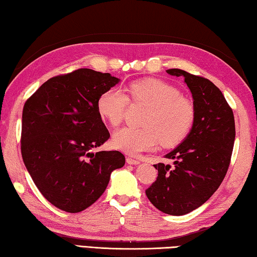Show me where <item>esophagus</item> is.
I'll return each mask as SVG.
<instances>
[{"mask_svg":"<svg viewBox=\"0 0 257 257\" xmlns=\"http://www.w3.org/2000/svg\"><path fill=\"white\" fill-rule=\"evenodd\" d=\"M125 161H127L128 164H133V165H137V164L141 163L138 160H135L133 158H127V160H125Z\"/></svg>","mask_w":257,"mask_h":257,"instance_id":"obj_1","label":"esophagus"}]
</instances>
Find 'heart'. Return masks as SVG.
Returning a JSON list of instances; mask_svg holds the SVG:
<instances>
[{"label": "heart", "instance_id": "1", "mask_svg": "<svg viewBox=\"0 0 257 257\" xmlns=\"http://www.w3.org/2000/svg\"><path fill=\"white\" fill-rule=\"evenodd\" d=\"M133 102L149 106L143 127H124L113 135L114 149L129 155L152 151L160 143L176 146L189 134L195 120V108L188 98L181 96L179 89L160 79L134 81L127 87ZM128 97L122 90L108 88L99 95L96 106L101 118L111 125H118L123 119Z\"/></svg>", "mask_w": 257, "mask_h": 257}]
</instances>
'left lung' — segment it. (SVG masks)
Instances as JSON below:
<instances>
[{"instance_id":"8db88e82","label":"left lung","mask_w":257,"mask_h":257,"mask_svg":"<svg viewBox=\"0 0 257 257\" xmlns=\"http://www.w3.org/2000/svg\"><path fill=\"white\" fill-rule=\"evenodd\" d=\"M167 72L184 77L193 96L195 120L181 144L164 155L173 160V167L154 164L159 175L146 196L161 212L184 215L203 205L224 179L236 129L231 107L212 81L180 69Z\"/></svg>"}]
</instances>
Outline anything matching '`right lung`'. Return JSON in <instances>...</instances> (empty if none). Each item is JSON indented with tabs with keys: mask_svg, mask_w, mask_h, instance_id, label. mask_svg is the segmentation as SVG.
Masks as SVG:
<instances>
[{
	"mask_svg": "<svg viewBox=\"0 0 257 257\" xmlns=\"http://www.w3.org/2000/svg\"><path fill=\"white\" fill-rule=\"evenodd\" d=\"M119 81L110 73L78 69L51 78L25 103L24 163L43 196L60 210L89 207L106 189L112 171L124 165L118 151L90 152L110 138L97 99Z\"/></svg>",
	"mask_w": 257,
	"mask_h": 257,
	"instance_id": "obj_1",
	"label": "right lung"
}]
</instances>
